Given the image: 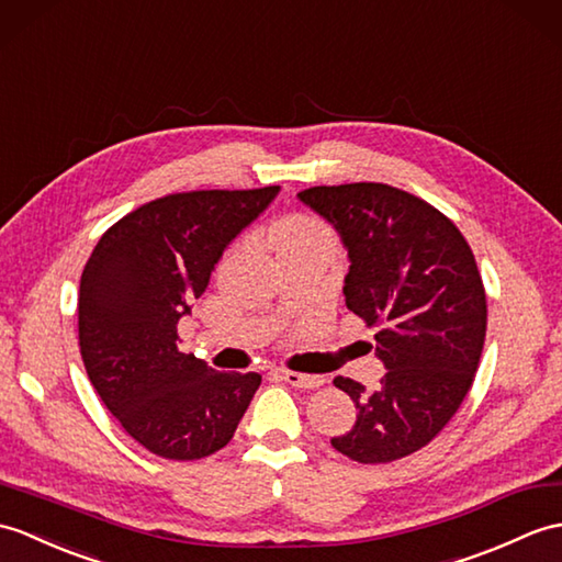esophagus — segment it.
I'll use <instances>...</instances> for the list:
<instances>
[{"mask_svg":"<svg viewBox=\"0 0 562 562\" xmlns=\"http://www.w3.org/2000/svg\"><path fill=\"white\" fill-rule=\"evenodd\" d=\"M282 381H286L294 387H304V390H311V387H321L325 383L323 375H306V373H296V371H280Z\"/></svg>","mask_w":562,"mask_h":562,"instance_id":"esophagus-1","label":"esophagus"}]
</instances>
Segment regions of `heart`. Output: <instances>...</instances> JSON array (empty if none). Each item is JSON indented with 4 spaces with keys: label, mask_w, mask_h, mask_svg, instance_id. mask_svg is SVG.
<instances>
[{
    "label": "heart",
    "mask_w": 562,
    "mask_h": 562,
    "mask_svg": "<svg viewBox=\"0 0 562 562\" xmlns=\"http://www.w3.org/2000/svg\"><path fill=\"white\" fill-rule=\"evenodd\" d=\"M306 244H333V232L313 215H290L272 229V249L278 254Z\"/></svg>",
    "instance_id": "heart-1"
}]
</instances>
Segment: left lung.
I'll return each instance as SVG.
<instances>
[{
	"instance_id": "left-lung-1",
	"label": "left lung",
	"mask_w": 562,
	"mask_h": 562,
	"mask_svg": "<svg viewBox=\"0 0 562 562\" xmlns=\"http://www.w3.org/2000/svg\"><path fill=\"white\" fill-rule=\"evenodd\" d=\"M342 237L347 308L375 333L387 373L367 393L335 378L357 424L333 448L359 464H387L426 448L460 409L486 340V290L462 232L438 207L375 181L299 193Z\"/></svg>"
}]
</instances>
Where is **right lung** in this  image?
Instances as JSON below:
<instances>
[{
  "mask_svg": "<svg viewBox=\"0 0 562 562\" xmlns=\"http://www.w3.org/2000/svg\"><path fill=\"white\" fill-rule=\"evenodd\" d=\"M280 187L187 191L143 203L102 234L78 292V347L95 393L122 428L165 460L225 448L260 385L179 349L191 311L227 244Z\"/></svg>",
  "mask_w": 562,
  "mask_h": 562,
  "instance_id": "add662e5",
  "label": "right lung"
}]
</instances>
